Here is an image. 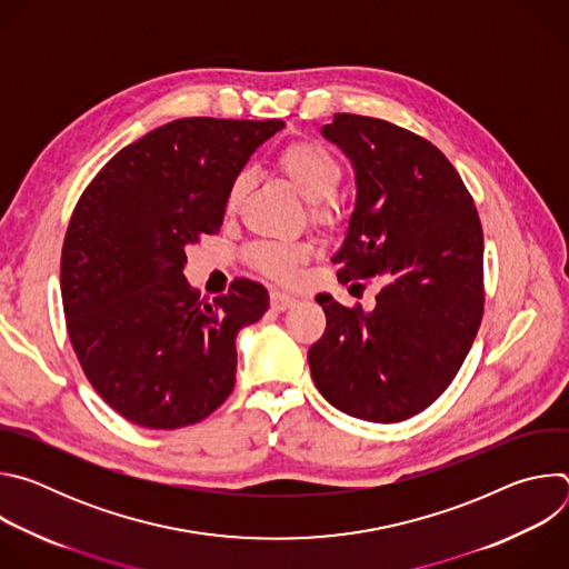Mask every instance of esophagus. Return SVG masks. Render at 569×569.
<instances>
[{
    "instance_id": "1",
    "label": "esophagus",
    "mask_w": 569,
    "mask_h": 569,
    "mask_svg": "<svg viewBox=\"0 0 569 569\" xmlns=\"http://www.w3.org/2000/svg\"><path fill=\"white\" fill-rule=\"evenodd\" d=\"M295 301H297V297H292L283 290H272L270 292V303H272L274 310H288L290 306H295Z\"/></svg>"
}]
</instances>
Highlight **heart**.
Returning <instances> with one entry per match:
<instances>
[{
  "instance_id": "1",
  "label": "heart",
  "mask_w": 569,
  "mask_h": 569,
  "mask_svg": "<svg viewBox=\"0 0 569 569\" xmlns=\"http://www.w3.org/2000/svg\"><path fill=\"white\" fill-rule=\"evenodd\" d=\"M277 164L288 178V182L299 191V196L312 204V216L321 222L333 220V204L331 196L338 191L342 182V164L340 159L317 141H290L279 150ZM250 187V173L238 171L224 196L227 211H233L242 196H246ZM252 266L272 277V279H290L297 270V266L308 257L306 246H297V242H274L266 240L254 246L248 252Z\"/></svg>"
}]
</instances>
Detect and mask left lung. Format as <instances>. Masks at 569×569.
Listing matches in <instances>:
<instances>
[{"label":"left lung","instance_id":"1","mask_svg":"<svg viewBox=\"0 0 569 569\" xmlns=\"http://www.w3.org/2000/svg\"><path fill=\"white\" fill-rule=\"evenodd\" d=\"M321 134L353 161L358 200L338 281H376L371 310L317 295L327 331L308 365L349 417L398 423L423 412L461 369L483 315V233L459 173L428 139L382 119L336 114ZM351 286V288H353Z\"/></svg>","mask_w":569,"mask_h":569}]
</instances>
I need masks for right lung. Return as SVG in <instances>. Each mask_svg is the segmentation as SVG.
Masks as SVG:
<instances>
[{
	"label": "right lung",
	"mask_w": 569,
	"mask_h": 569,
	"mask_svg": "<svg viewBox=\"0 0 569 569\" xmlns=\"http://www.w3.org/2000/svg\"><path fill=\"white\" fill-rule=\"evenodd\" d=\"M283 121L189 117L119 150L78 198L60 259L67 333L123 419L178 430L216 412L236 382V336L268 290L233 279L213 301L182 274L187 248L220 231L231 178Z\"/></svg>",
	"instance_id": "1"
}]
</instances>
